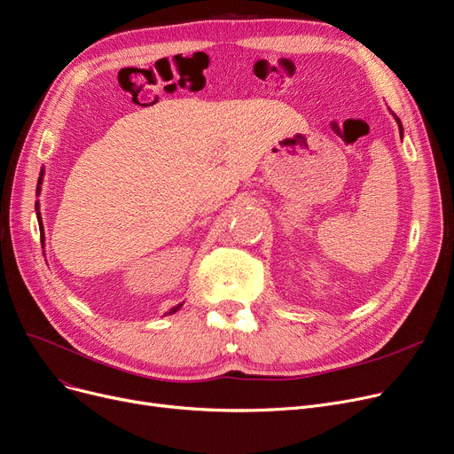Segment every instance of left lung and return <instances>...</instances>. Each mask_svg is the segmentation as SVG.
Segmentation results:
<instances>
[{
  "label": "left lung",
  "instance_id": "obj_1",
  "mask_svg": "<svg viewBox=\"0 0 454 454\" xmlns=\"http://www.w3.org/2000/svg\"><path fill=\"white\" fill-rule=\"evenodd\" d=\"M397 118V116H395ZM397 122H399V133H401V137H403V124H401V121L397 118Z\"/></svg>",
  "mask_w": 454,
  "mask_h": 454
}]
</instances>
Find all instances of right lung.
<instances>
[{
	"label": "right lung",
	"instance_id": "obj_1",
	"mask_svg": "<svg viewBox=\"0 0 454 454\" xmlns=\"http://www.w3.org/2000/svg\"><path fill=\"white\" fill-rule=\"evenodd\" d=\"M43 176H44V170H41V176H38V185H36V194L41 192V185H43ZM35 209H36V219H38V228H41V231H43V235H41V241L44 243V230H43V221H41V211H38V202L35 204ZM182 308V304H178V306H174L168 313H174V311H178Z\"/></svg>",
	"mask_w": 454,
	"mask_h": 454
}]
</instances>
